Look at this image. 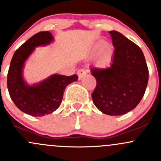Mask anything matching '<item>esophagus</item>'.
<instances>
[{
  "instance_id": "esophagus-1",
  "label": "esophagus",
  "mask_w": 161,
  "mask_h": 161,
  "mask_svg": "<svg viewBox=\"0 0 161 161\" xmlns=\"http://www.w3.org/2000/svg\"><path fill=\"white\" fill-rule=\"evenodd\" d=\"M77 73H78V76H79V79H81L84 75H86V71L84 70V69H79V70L77 71Z\"/></svg>"
}]
</instances>
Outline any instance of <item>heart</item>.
Listing matches in <instances>:
<instances>
[{
    "label": "heart",
    "mask_w": 161,
    "mask_h": 161,
    "mask_svg": "<svg viewBox=\"0 0 161 161\" xmlns=\"http://www.w3.org/2000/svg\"><path fill=\"white\" fill-rule=\"evenodd\" d=\"M96 50H100V57L103 61H108L111 60L113 55V47L109 43H105L103 40H100L95 45Z\"/></svg>",
    "instance_id": "obj_1"
}]
</instances>
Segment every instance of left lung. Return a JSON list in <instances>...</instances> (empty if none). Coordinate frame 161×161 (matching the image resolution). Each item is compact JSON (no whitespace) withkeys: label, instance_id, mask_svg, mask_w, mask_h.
<instances>
[{"label":"left lung","instance_id":"obj_1","mask_svg":"<svg viewBox=\"0 0 161 161\" xmlns=\"http://www.w3.org/2000/svg\"><path fill=\"white\" fill-rule=\"evenodd\" d=\"M114 52L105 69L92 68L97 86L92 93L94 105L102 113L121 115L134 109L142 100L149 71L142 50L124 35L110 31Z\"/></svg>","mask_w":161,"mask_h":161}]
</instances>
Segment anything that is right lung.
Returning a JSON list of instances; mask_svg holds the SVG:
<instances>
[{"instance_id":"add662e5","label":"right lung","mask_w":161,"mask_h":161,"mask_svg":"<svg viewBox=\"0 0 161 161\" xmlns=\"http://www.w3.org/2000/svg\"><path fill=\"white\" fill-rule=\"evenodd\" d=\"M53 41L49 31L38 32L18 48L11 61L7 79L10 97L20 111L32 116L42 117L56 111L61 105L66 86L78 80L76 75L53 74L32 85L25 82L23 69L29 57L36 47L47 46Z\"/></svg>"}]
</instances>
